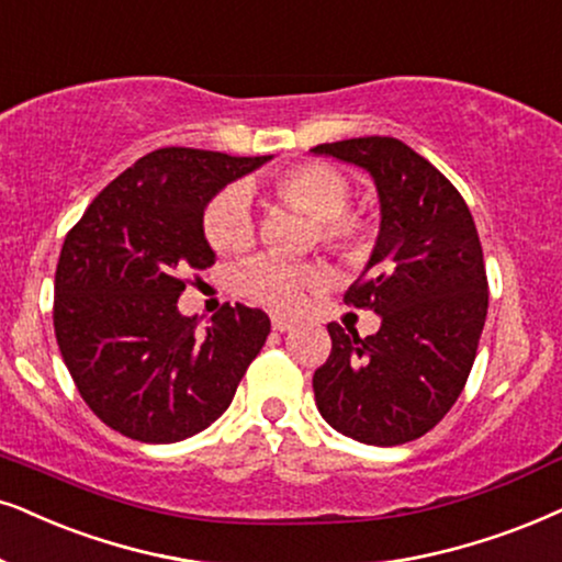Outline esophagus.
<instances>
[{
  "mask_svg": "<svg viewBox=\"0 0 562 562\" xmlns=\"http://www.w3.org/2000/svg\"><path fill=\"white\" fill-rule=\"evenodd\" d=\"M271 325H273V330L286 333V330H291V327H294V319H286V317H273V319H271Z\"/></svg>",
  "mask_w": 562,
  "mask_h": 562,
  "instance_id": "1",
  "label": "esophagus"
}]
</instances>
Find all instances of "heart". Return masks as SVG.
Listing matches in <instances>:
<instances>
[{"label":"heart","mask_w":562,"mask_h":562,"mask_svg":"<svg viewBox=\"0 0 562 562\" xmlns=\"http://www.w3.org/2000/svg\"><path fill=\"white\" fill-rule=\"evenodd\" d=\"M276 193L317 218V237L330 250L356 258L369 247V224L348 214L351 183L330 165L304 162L276 178ZM203 229L214 250L245 252L255 243L252 199L245 186H229L209 203ZM327 279L317 263H291L281 255H266L245 268L243 291L266 307L291 312L304 302L310 289Z\"/></svg>","instance_id":"b5f03b06"}]
</instances>
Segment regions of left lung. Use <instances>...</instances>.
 I'll return each instance as SVG.
<instances>
[{"label": "left lung", "instance_id": "1", "mask_svg": "<svg viewBox=\"0 0 562 562\" xmlns=\"http://www.w3.org/2000/svg\"><path fill=\"white\" fill-rule=\"evenodd\" d=\"M310 151L361 167L379 199L374 250L346 302L382 325L367 338L327 325L333 351L312 376L317 411L338 434L397 447L431 431L468 382L487 315L483 247L457 188L400 138Z\"/></svg>", "mask_w": 562, "mask_h": 562}]
</instances>
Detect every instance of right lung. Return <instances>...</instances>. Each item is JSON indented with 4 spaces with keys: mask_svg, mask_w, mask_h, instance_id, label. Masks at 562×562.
I'll return each mask as SVG.
<instances>
[{
    "mask_svg": "<svg viewBox=\"0 0 562 562\" xmlns=\"http://www.w3.org/2000/svg\"><path fill=\"white\" fill-rule=\"evenodd\" d=\"M273 155L165 147L136 159L100 191L64 239L56 266L54 330L79 395L113 431L172 443L227 411L263 348L271 319L245 304L222 307L206 330L178 296L188 271L216 252L203 235L211 199Z\"/></svg>",
    "mask_w": 562,
    "mask_h": 562,
    "instance_id": "add662e5",
    "label": "right lung"
}]
</instances>
